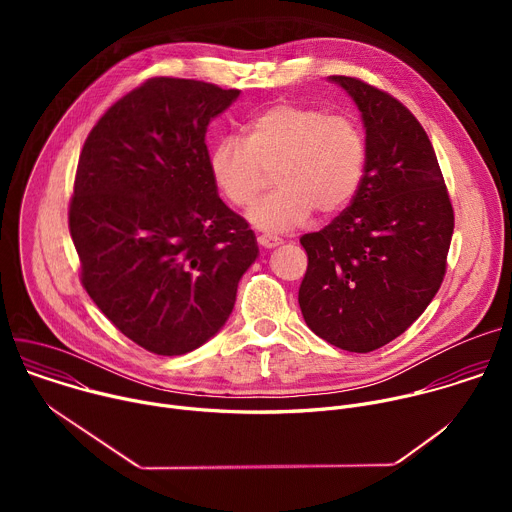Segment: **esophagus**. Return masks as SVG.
I'll return each mask as SVG.
<instances>
[{
	"mask_svg": "<svg viewBox=\"0 0 512 512\" xmlns=\"http://www.w3.org/2000/svg\"><path fill=\"white\" fill-rule=\"evenodd\" d=\"M257 243H259L261 247H265V249H273V247L281 245L283 241H281L277 235H259V237H257Z\"/></svg>",
	"mask_w": 512,
	"mask_h": 512,
	"instance_id": "1",
	"label": "esophagus"
}]
</instances>
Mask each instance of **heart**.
<instances>
[{
    "label": "heart",
    "mask_w": 512,
    "mask_h": 512,
    "mask_svg": "<svg viewBox=\"0 0 512 512\" xmlns=\"http://www.w3.org/2000/svg\"><path fill=\"white\" fill-rule=\"evenodd\" d=\"M367 168V137L346 115L318 107L275 105L253 117L243 139L214 143L208 170L221 196L235 208L257 198L265 170L277 186L251 210L249 221L265 233L302 227L318 210L334 214L356 196Z\"/></svg>",
    "instance_id": "heart-1"
}]
</instances>
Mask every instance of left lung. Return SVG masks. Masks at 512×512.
I'll return each instance as SVG.
<instances>
[{
	"mask_svg": "<svg viewBox=\"0 0 512 512\" xmlns=\"http://www.w3.org/2000/svg\"><path fill=\"white\" fill-rule=\"evenodd\" d=\"M367 127V168L350 206L300 239L308 269L298 302L306 324L348 352L403 334L440 289L454 208L433 145L393 95L334 75Z\"/></svg>",
	"mask_w": 512,
	"mask_h": 512,
	"instance_id": "1",
	"label": "left lung"
}]
</instances>
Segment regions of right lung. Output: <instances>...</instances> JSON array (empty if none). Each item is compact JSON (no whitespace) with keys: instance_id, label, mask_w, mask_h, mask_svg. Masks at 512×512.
Here are the masks:
<instances>
[{"instance_id":"1","label":"right lung","mask_w":512,"mask_h":512,"mask_svg":"<svg viewBox=\"0 0 512 512\" xmlns=\"http://www.w3.org/2000/svg\"><path fill=\"white\" fill-rule=\"evenodd\" d=\"M237 97L154 77L111 105L83 145L68 206L81 283L154 354H186L221 330L259 253L208 170L206 129Z\"/></svg>"}]
</instances>
